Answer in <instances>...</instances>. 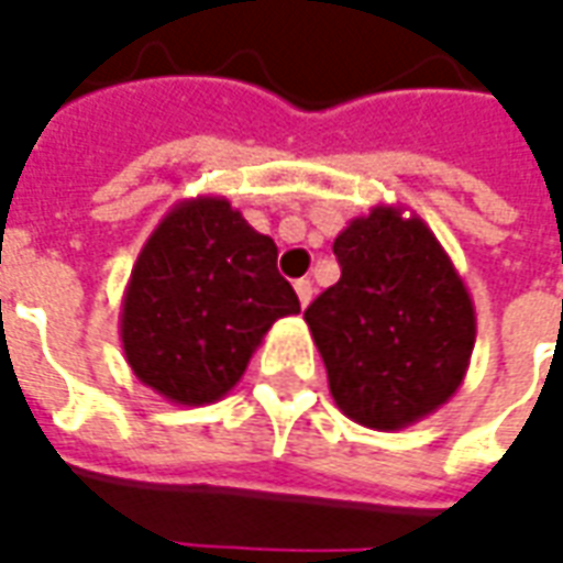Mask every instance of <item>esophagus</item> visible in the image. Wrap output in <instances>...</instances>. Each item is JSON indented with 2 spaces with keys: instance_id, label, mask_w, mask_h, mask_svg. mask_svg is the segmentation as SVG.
I'll use <instances>...</instances> for the list:
<instances>
[{
  "instance_id": "34e87169",
  "label": "esophagus",
  "mask_w": 563,
  "mask_h": 563,
  "mask_svg": "<svg viewBox=\"0 0 563 563\" xmlns=\"http://www.w3.org/2000/svg\"><path fill=\"white\" fill-rule=\"evenodd\" d=\"M295 292H298V301H301V307H307L310 301H313V283L295 280Z\"/></svg>"
}]
</instances>
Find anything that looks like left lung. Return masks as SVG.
Returning a JSON list of instances; mask_svg holds the SVG:
<instances>
[{"label": "left lung", "mask_w": 563, "mask_h": 563, "mask_svg": "<svg viewBox=\"0 0 563 563\" xmlns=\"http://www.w3.org/2000/svg\"><path fill=\"white\" fill-rule=\"evenodd\" d=\"M341 280L305 310L334 404L398 431L459 391L476 343L467 286L422 217L377 205L338 238Z\"/></svg>", "instance_id": "left-lung-1"}]
</instances>
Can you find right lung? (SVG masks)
Wrapping results in <instances>:
<instances>
[{
	"instance_id": "obj_1",
	"label": "right lung",
	"mask_w": 563,
	"mask_h": 563,
	"mask_svg": "<svg viewBox=\"0 0 563 563\" xmlns=\"http://www.w3.org/2000/svg\"><path fill=\"white\" fill-rule=\"evenodd\" d=\"M298 310L277 244L222 196H198L174 205L141 246L120 341L144 386L201 407L225 398L271 325Z\"/></svg>"
}]
</instances>
